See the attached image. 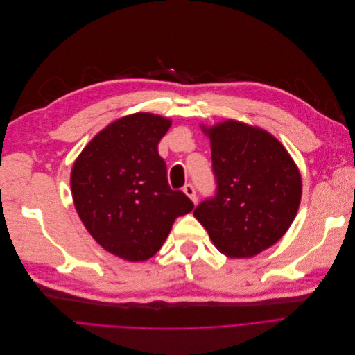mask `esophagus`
Listing matches in <instances>:
<instances>
[{
    "label": "esophagus",
    "instance_id": "esophagus-1",
    "mask_svg": "<svg viewBox=\"0 0 355 355\" xmlns=\"http://www.w3.org/2000/svg\"><path fill=\"white\" fill-rule=\"evenodd\" d=\"M185 192V196L187 197H189V200L194 202V204H197V194H196V189H194V187H192L191 184H188V185H185L184 187V189H182Z\"/></svg>",
    "mask_w": 355,
    "mask_h": 355
}]
</instances>
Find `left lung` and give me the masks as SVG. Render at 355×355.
Segmentation results:
<instances>
[{"instance_id":"left-lung-1","label":"left lung","mask_w":355,"mask_h":355,"mask_svg":"<svg viewBox=\"0 0 355 355\" xmlns=\"http://www.w3.org/2000/svg\"><path fill=\"white\" fill-rule=\"evenodd\" d=\"M211 148L218 191L194 210L216 249L232 259L274 245L292 225L302 179L283 144L261 127L225 120L201 124Z\"/></svg>"}]
</instances>
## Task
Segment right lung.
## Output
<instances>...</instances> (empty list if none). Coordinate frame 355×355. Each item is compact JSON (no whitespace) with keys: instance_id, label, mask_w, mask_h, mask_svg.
Returning a JSON list of instances; mask_svg holds the SVG:
<instances>
[{"instance_id":"right-lung-1","label":"right lung","mask_w":355,"mask_h":355,"mask_svg":"<svg viewBox=\"0 0 355 355\" xmlns=\"http://www.w3.org/2000/svg\"><path fill=\"white\" fill-rule=\"evenodd\" d=\"M170 125L149 112L118 118L85 145L71 170L73 206L85 230L128 262L153 257L175 219L194 209L184 192L168 187L158 154Z\"/></svg>"}]
</instances>
